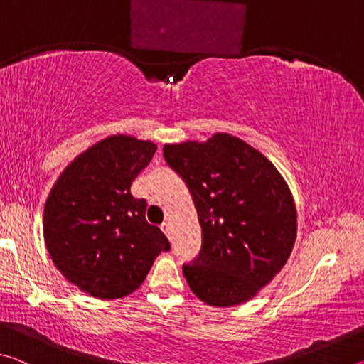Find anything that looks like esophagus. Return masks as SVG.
<instances>
[{"instance_id":"34e87169","label":"esophagus","mask_w":364,"mask_h":364,"mask_svg":"<svg viewBox=\"0 0 364 364\" xmlns=\"http://www.w3.org/2000/svg\"><path fill=\"white\" fill-rule=\"evenodd\" d=\"M160 228H162V231H164L165 234H167V236L170 237V231H171V228H170V223H168V221H164L162 226H160Z\"/></svg>"}]
</instances>
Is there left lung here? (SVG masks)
Wrapping results in <instances>:
<instances>
[{
	"label": "left lung",
	"instance_id": "1",
	"mask_svg": "<svg viewBox=\"0 0 364 364\" xmlns=\"http://www.w3.org/2000/svg\"><path fill=\"white\" fill-rule=\"evenodd\" d=\"M164 157L186 183L202 228V247L183 274L212 306L239 305L279 273L297 234V212L284 178L232 134L205 143L165 144Z\"/></svg>",
	"mask_w": 364,
	"mask_h": 364
}]
</instances>
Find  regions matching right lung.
Instances as JSON below:
<instances>
[{
    "label": "right lung",
    "mask_w": 364,
    "mask_h": 364,
    "mask_svg": "<svg viewBox=\"0 0 364 364\" xmlns=\"http://www.w3.org/2000/svg\"><path fill=\"white\" fill-rule=\"evenodd\" d=\"M156 149L151 141L114 134L80 154L48 196L49 255L65 279L93 297L136 291L156 257L170 250L165 234L146 221V200L130 193Z\"/></svg>",
    "instance_id": "obj_1"
}]
</instances>
